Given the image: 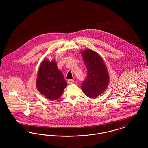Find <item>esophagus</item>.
Listing matches in <instances>:
<instances>
[{"instance_id":"1","label":"esophagus","mask_w":148,"mask_h":148,"mask_svg":"<svg viewBox=\"0 0 148 148\" xmlns=\"http://www.w3.org/2000/svg\"><path fill=\"white\" fill-rule=\"evenodd\" d=\"M74 81L73 80H68V83L69 84H72L74 83Z\"/></svg>"}]
</instances>
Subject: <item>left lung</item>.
I'll use <instances>...</instances> for the list:
<instances>
[{"label": "left lung", "instance_id": "obj_1", "mask_svg": "<svg viewBox=\"0 0 148 148\" xmlns=\"http://www.w3.org/2000/svg\"><path fill=\"white\" fill-rule=\"evenodd\" d=\"M87 68V77L82 84V89L89 98H96L105 92L109 76L103 60L97 53L89 49L81 51Z\"/></svg>", "mask_w": 148, "mask_h": 148}]
</instances>
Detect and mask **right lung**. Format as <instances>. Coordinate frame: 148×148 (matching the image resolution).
<instances>
[{
	"instance_id": "right-lung-1",
	"label": "right lung",
	"mask_w": 148,
	"mask_h": 148,
	"mask_svg": "<svg viewBox=\"0 0 148 148\" xmlns=\"http://www.w3.org/2000/svg\"><path fill=\"white\" fill-rule=\"evenodd\" d=\"M36 86L38 91L50 100H56L62 95L67 83L55 59L49 61L45 59L42 61L38 72Z\"/></svg>"
}]
</instances>
